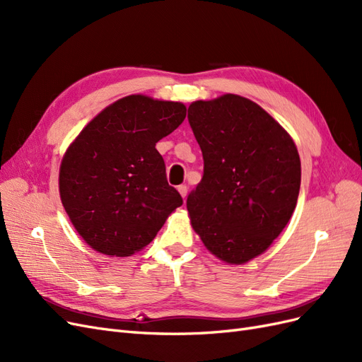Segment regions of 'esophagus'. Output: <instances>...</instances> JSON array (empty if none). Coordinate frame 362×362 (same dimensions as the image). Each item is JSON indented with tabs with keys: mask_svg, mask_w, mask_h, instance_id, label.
<instances>
[{
	"mask_svg": "<svg viewBox=\"0 0 362 362\" xmlns=\"http://www.w3.org/2000/svg\"><path fill=\"white\" fill-rule=\"evenodd\" d=\"M178 192H180V194L182 196V198H185V196H187V185H178Z\"/></svg>",
	"mask_w": 362,
	"mask_h": 362,
	"instance_id": "1",
	"label": "esophagus"
}]
</instances>
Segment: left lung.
Here are the masks:
<instances>
[{
	"label": "left lung",
	"instance_id": "obj_1",
	"mask_svg": "<svg viewBox=\"0 0 362 362\" xmlns=\"http://www.w3.org/2000/svg\"><path fill=\"white\" fill-rule=\"evenodd\" d=\"M204 177L187 198L194 233L226 264L264 254L287 226L300 189L291 136L257 103L225 93L189 105Z\"/></svg>",
	"mask_w": 362,
	"mask_h": 362
}]
</instances>
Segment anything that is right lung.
<instances>
[{"label":"right lung","mask_w":362,"mask_h":362,"mask_svg":"<svg viewBox=\"0 0 362 362\" xmlns=\"http://www.w3.org/2000/svg\"><path fill=\"white\" fill-rule=\"evenodd\" d=\"M185 112L182 103L128 95L98 113L68 146L59 172L60 199L93 250L134 255L182 205L156 144L182 124Z\"/></svg>","instance_id":"right-lung-1"}]
</instances>
